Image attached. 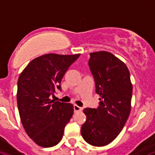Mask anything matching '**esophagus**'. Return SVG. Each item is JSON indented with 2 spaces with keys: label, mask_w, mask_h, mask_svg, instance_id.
<instances>
[{
  "label": "esophagus",
  "mask_w": 155,
  "mask_h": 155,
  "mask_svg": "<svg viewBox=\"0 0 155 155\" xmlns=\"http://www.w3.org/2000/svg\"><path fill=\"white\" fill-rule=\"evenodd\" d=\"M74 112H80V111L82 110V108H81V107L78 106L77 104H74Z\"/></svg>",
  "instance_id": "34e87169"
}]
</instances>
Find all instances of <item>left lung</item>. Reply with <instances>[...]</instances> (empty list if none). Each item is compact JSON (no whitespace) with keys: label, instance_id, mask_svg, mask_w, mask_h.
<instances>
[{"label":"left lung","instance_id":"left-lung-1","mask_svg":"<svg viewBox=\"0 0 155 155\" xmlns=\"http://www.w3.org/2000/svg\"><path fill=\"white\" fill-rule=\"evenodd\" d=\"M89 66L100 95L97 108H86V120L81 133L90 145L103 147L116 139L130 112L132 85L129 70L118 58L108 51L90 53Z\"/></svg>","mask_w":155,"mask_h":155}]
</instances>
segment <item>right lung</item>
Returning <instances> with one entry per match:
<instances>
[{
	"instance_id": "right-lung-1",
	"label": "right lung",
	"mask_w": 155,
	"mask_h": 155,
	"mask_svg": "<svg viewBox=\"0 0 155 155\" xmlns=\"http://www.w3.org/2000/svg\"><path fill=\"white\" fill-rule=\"evenodd\" d=\"M80 54H47L33 59L20 74L17 82V105L28 135L37 145L51 147L62 138L74 106L50 99L62 90L61 81Z\"/></svg>"
}]
</instances>
